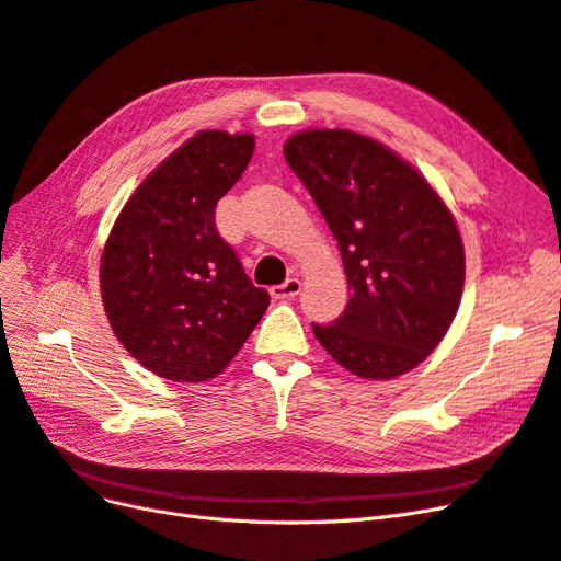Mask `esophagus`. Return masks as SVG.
<instances>
[{"instance_id":"obj_1","label":"esophagus","mask_w":561,"mask_h":561,"mask_svg":"<svg viewBox=\"0 0 561 561\" xmlns=\"http://www.w3.org/2000/svg\"><path fill=\"white\" fill-rule=\"evenodd\" d=\"M299 290H301V280L299 278H287L285 283L271 287V297H274V299H293V297L299 295Z\"/></svg>"}]
</instances>
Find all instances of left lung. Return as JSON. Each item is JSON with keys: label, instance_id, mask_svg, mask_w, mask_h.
<instances>
[{"label": "left lung", "instance_id": "8db88e82", "mask_svg": "<svg viewBox=\"0 0 561 561\" xmlns=\"http://www.w3.org/2000/svg\"><path fill=\"white\" fill-rule=\"evenodd\" d=\"M285 161L313 196L342 252L348 304L313 334L363 379H393L443 342L466 278L449 208L414 168L351 130H301Z\"/></svg>", "mask_w": 561, "mask_h": 561}]
</instances>
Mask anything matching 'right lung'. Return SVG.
Returning <instances> with one entry per match:
<instances>
[{"label":"right lung","mask_w":561,"mask_h":561,"mask_svg":"<svg viewBox=\"0 0 561 561\" xmlns=\"http://www.w3.org/2000/svg\"><path fill=\"white\" fill-rule=\"evenodd\" d=\"M252 149L245 133L194 135L135 190L107 239L100 290L110 325L161 379L219 375L271 301L215 227L217 201L239 182Z\"/></svg>","instance_id":"obj_1"}]
</instances>
